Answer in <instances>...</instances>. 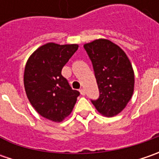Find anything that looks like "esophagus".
Wrapping results in <instances>:
<instances>
[{
    "instance_id": "1",
    "label": "esophagus",
    "mask_w": 159,
    "mask_h": 159,
    "mask_svg": "<svg viewBox=\"0 0 159 159\" xmlns=\"http://www.w3.org/2000/svg\"><path fill=\"white\" fill-rule=\"evenodd\" d=\"M80 95H86V91H85V89H80Z\"/></svg>"
}]
</instances>
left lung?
I'll return each instance as SVG.
<instances>
[{
    "instance_id": "left-lung-1",
    "label": "left lung",
    "mask_w": 159,
    "mask_h": 159,
    "mask_svg": "<svg viewBox=\"0 0 159 159\" xmlns=\"http://www.w3.org/2000/svg\"><path fill=\"white\" fill-rule=\"evenodd\" d=\"M84 48L92 61L100 92L92 103L102 116L114 117L125 109L134 93L131 62L120 47L106 39L93 40Z\"/></svg>"
}]
</instances>
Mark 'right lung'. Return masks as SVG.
<instances>
[{
    "label": "right lung",
    "mask_w": 159,
    "mask_h": 159,
    "mask_svg": "<svg viewBox=\"0 0 159 159\" xmlns=\"http://www.w3.org/2000/svg\"><path fill=\"white\" fill-rule=\"evenodd\" d=\"M78 48V44L48 42L38 48L26 62L24 85L28 100L48 120L62 122L71 113L80 95L61 73Z\"/></svg>",
    "instance_id": "obj_1"
}]
</instances>
